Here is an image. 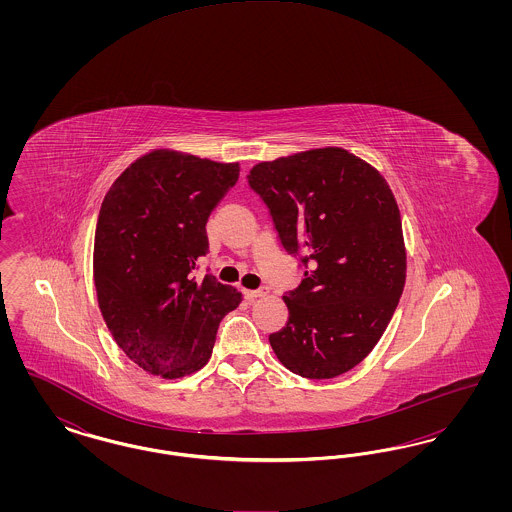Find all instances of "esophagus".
<instances>
[{"instance_id": "esophagus-1", "label": "esophagus", "mask_w": 512, "mask_h": 512, "mask_svg": "<svg viewBox=\"0 0 512 512\" xmlns=\"http://www.w3.org/2000/svg\"><path fill=\"white\" fill-rule=\"evenodd\" d=\"M265 293H267L265 290H244L245 299H247V301H255V299L263 297Z\"/></svg>"}]
</instances>
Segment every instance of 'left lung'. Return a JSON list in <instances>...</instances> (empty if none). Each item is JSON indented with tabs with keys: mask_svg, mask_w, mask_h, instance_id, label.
<instances>
[{
	"mask_svg": "<svg viewBox=\"0 0 512 512\" xmlns=\"http://www.w3.org/2000/svg\"><path fill=\"white\" fill-rule=\"evenodd\" d=\"M282 245L305 278L284 295L288 324L270 334L278 361L311 380L359 365L386 332L407 278L401 215L386 178L343 147H317L249 171Z\"/></svg>",
	"mask_w": 512,
	"mask_h": 512,
	"instance_id": "obj_1",
	"label": "left lung"
}]
</instances>
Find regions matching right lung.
<instances>
[{
	"instance_id": "right-lung-1",
	"label": "right lung",
	"mask_w": 512,
	"mask_h": 512,
	"mask_svg": "<svg viewBox=\"0 0 512 512\" xmlns=\"http://www.w3.org/2000/svg\"><path fill=\"white\" fill-rule=\"evenodd\" d=\"M240 163L153 149L113 182L99 209L94 284L99 311L126 357L153 376L207 365L222 317L242 293L195 278L209 249L205 224L238 180Z\"/></svg>"
}]
</instances>
